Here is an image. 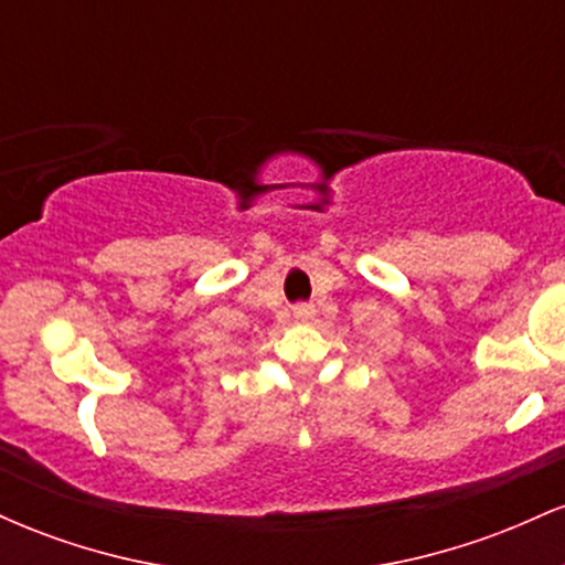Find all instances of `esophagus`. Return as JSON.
Segmentation results:
<instances>
[{"instance_id":"34e87169","label":"esophagus","mask_w":565,"mask_h":565,"mask_svg":"<svg viewBox=\"0 0 565 565\" xmlns=\"http://www.w3.org/2000/svg\"><path fill=\"white\" fill-rule=\"evenodd\" d=\"M313 316H316V308H313V305L302 302V305H297V308H295V319L308 321V319H313Z\"/></svg>"}]
</instances>
